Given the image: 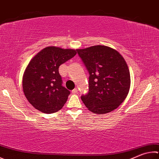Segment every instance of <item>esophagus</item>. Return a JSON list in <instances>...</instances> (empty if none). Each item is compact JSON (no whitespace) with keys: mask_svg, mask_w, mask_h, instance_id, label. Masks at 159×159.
Returning a JSON list of instances; mask_svg holds the SVG:
<instances>
[{"mask_svg":"<svg viewBox=\"0 0 159 159\" xmlns=\"http://www.w3.org/2000/svg\"><path fill=\"white\" fill-rule=\"evenodd\" d=\"M71 92H72V94H76L78 92V89L77 88H74Z\"/></svg>","mask_w":159,"mask_h":159,"instance_id":"obj_1","label":"esophagus"}]
</instances>
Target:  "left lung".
<instances>
[{
	"label": "left lung",
	"mask_w": 159,
	"mask_h": 159,
	"mask_svg": "<svg viewBox=\"0 0 159 159\" xmlns=\"http://www.w3.org/2000/svg\"><path fill=\"white\" fill-rule=\"evenodd\" d=\"M88 69L89 92L81 96L86 107L96 114H106L119 107L127 97L131 77L119 52L104 45L77 49Z\"/></svg>",
	"instance_id": "1"
}]
</instances>
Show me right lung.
<instances>
[{"label": "right lung", "instance_id": "add662e5", "mask_svg": "<svg viewBox=\"0 0 159 159\" xmlns=\"http://www.w3.org/2000/svg\"><path fill=\"white\" fill-rule=\"evenodd\" d=\"M76 51L47 47L31 59L23 75L22 85L25 97L34 108L51 114L64 106L70 92L62 85L58 69L74 57Z\"/></svg>", "mask_w": 159, "mask_h": 159}]
</instances>
